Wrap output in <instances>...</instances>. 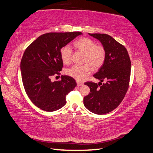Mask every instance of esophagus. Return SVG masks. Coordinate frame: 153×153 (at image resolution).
Masks as SVG:
<instances>
[{
  "instance_id": "1",
  "label": "esophagus",
  "mask_w": 153,
  "mask_h": 153,
  "mask_svg": "<svg viewBox=\"0 0 153 153\" xmlns=\"http://www.w3.org/2000/svg\"><path fill=\"white\" fill-rule=\"evenodd\" d=\"M76 84H77V86H82V85H83V82H79V81H76Z\"/></svg>"
}]
</instances>
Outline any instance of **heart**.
I'll return each instance as SVG.
<instances>
[{"instance_id":"obj_1","label":"heart","mask_w":153,"mask_h":153,"mask_svg":"<svg viewBox=\"0 0 153 153\" xmlns=\"http://www.w3.org/2000/svg\"><path fill=\"white\" fill-rule=\"evenodd\" d=\"M76 50L85 53L83 65H74L66 71V73L77 80H82L91 74L94 69H99L103 65L106 58V51L104 47L97 45L96 42L89 38H81L74 42ZM73 50L69 45L63 46L60 50V57L64 64L71 62Z\"/></svg>"}]
</instances>
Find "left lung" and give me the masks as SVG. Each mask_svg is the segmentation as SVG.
<instances>
[{
  "instance_id": "left-lung-1",
  "label": "left lung",
  "mask_w": 153,
  "mask_h": 153,
  "mask_svg": "<svg viewBox=\"0 0 153 153\" xmlns=\"http://www.w3.org/2000/svg\"><path fill=\"white\" fill-rule=\"evenodd\" d=\"M88 34L100 40L106 51L103 65L94 76L106 82L84 83L90 92L84 97V105L91 113L103 114L115 109L125 97L130 82L131 61L126 48L110 35Z\"/></svg>"
}]
</instances>
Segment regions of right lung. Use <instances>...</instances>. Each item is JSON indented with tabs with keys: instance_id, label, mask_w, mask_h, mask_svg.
Returning a JSON list of instances; mask_svg holds the SVG:
<instances>
[{
	"instance_id": "obj_1",
	"label": "right lung",
	"mask_w": 153,
	"mask_h": 153,
	"mask_svg": "<svg viewBox=\"0 0 153 153\" xmlns=\"http://www.w3.org/2000/svg\"><path fill=\"white\" fill-rule=\"evenodd\" d=\"M81 32L48 33L38 37L26 48L20 64L23 86L30 100L43 111L52 112L66 104V96L76 87L73 78L59 74L63 66L60 50Z\"/></svg>"
}]
</instances>
